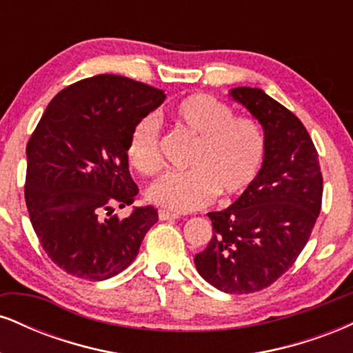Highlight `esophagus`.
<instances>
[{
    "mask_svg": "<svg viewBox=\"0 0 353 353\" xmlns=\"http://www.w3.org/2000/svg\"><path fill=\"white\" fill-rule=\"evenodd\" d=\"M177 217H179V216H177V214L169 212V210H164V209L159 210V219H161V221H176Z\"/></svg>",
    "mask_w": 353,
    "mask_h": 353,
    "instance_id": "esophagus-1",
    "label": "esophagus"
}]
</instances>
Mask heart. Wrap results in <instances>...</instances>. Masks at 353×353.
<instances>
[{
	"instance_id": "1",
	"label": "heart",
	"mask_w": 353,
	"mask_h": 353,
	"mask_svg": "<svg viewBox=\"0 0 353 353\" xmlns=\"http://www.w3.org/2000/svg\"><path fill=\"white\" fill-rule=\"evenodd\" d=\"M172 121L196 139L185 172H169L148 189V199L174 212H190L222 197L245 192L257 179L265 157V136L250 117H236L210 94H190L172 109ZM129 164L151 176L163 168L159 125L154 117L137 121L125 148Z\"/></svg>"
}]
</instances>
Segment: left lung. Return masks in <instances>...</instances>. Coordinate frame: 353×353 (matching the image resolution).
Listing matches in <instances>:
<instances>
[{
	"label": "left lung",
	"instance_id": "obj_1",
	"mask_svg": "<svg viewBox=\"0 0 353 353\" xmlns=\"http://www.w3.org/2000/svg\"><path fill=\"white\" fill-rule=\"evenodd\" d=\"M229 98L264 129V164L234 204L208 214L214 236L194 264L222 292L249 294L274 283L302 252L319 217L323 181L315 145L294 112L259 88H234Z\"/></svg>",
	"mask_w": 353,
	"mask_h": 353
}]
</instances>
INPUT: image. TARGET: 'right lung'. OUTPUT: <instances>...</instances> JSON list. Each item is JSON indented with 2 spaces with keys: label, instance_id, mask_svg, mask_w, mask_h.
<instances>
[{
  "label": "right lung",
  "instance_id": "obj_1",
  "mask_svg": "<svg viewBox=\"0 0 353 353\" xmlns=\"http://www.w3.org/2000/svg\"><path fill=\"white\" fill-rule=\"evenodd\" d=\"M164 99L163 89L99 74L64 88L48 104L26 148L24 197L44 252L68 274L114 277L132 264L157 222L152 205L124 219L112 212L137 196L125 156L131 129Z\"/></svg>",
  "mask_w": 353,
  "mask_h": 353
}]
</instances>
